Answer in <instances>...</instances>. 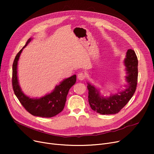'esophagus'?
Returning a JSON list of instances; mask_svg holds the SVG:
<instances>
[{"mask_svg": "<svg viewBox=\"0 0 154 154\" xmlns=\"http://www.w3.org/2000/svg\"><path fill=\"white\" fill-rule=\"evenodd\" d=\"M85 77H86L85 74H84V73H82V72L79 73V74L78 75H77L78 79L80 80H84L85 78Z\"/></svg>", "mask_w": 154, "mask_h": 154, "instance_id": "1", "label": "esophagus"}]
</instances>
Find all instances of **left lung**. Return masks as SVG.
I'll use <instances>...</instances> for the list:
<instances>
[{"label":"left lung","instance_id":"1","mask_svg":"<svg viewBox=\"0 0 154 154\" xmlns=\"http://www.w3.org/2000/svg\"><path fill=\"white\" fill-rule=\"evenodd\" d=\"M124 63L128 74L126 79L128 83V87L124 91L104 98L100 96L99 91L94 86L88 84V103L91 109L97 113L102 115L117 114L132 97L138 79V60L134 50L127 51Z\"/></svg>","mask_w":154,"mask_h":154}]
</instances>
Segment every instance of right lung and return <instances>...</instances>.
<instances>
[{"mask_svg":"<svg viewBox=\"0 0 154 154\" xmlns=\"http://www.w3.org/2000/svg\"><path fill=\"white\" fill-rule=\"evenodd\" d=\"M29 38L22 49L16 55L12 65V84L15 95L22 106L34 116L50 118L61 112L65 106L66 97L71 87L76 82V75L63 80L60 85H57L52 92L40 99H31L24 94L19 85L17 79V62L23 48L30 41Z\"/></svg>","mask_w":154,"mask_h":154,"instance_id":"1","label":"right lung"}]
</instances>
